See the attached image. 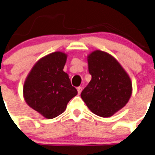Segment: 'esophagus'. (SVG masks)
Masks as SVG:
<instances>
[{"label": "esophagus", "instance_id": "obj_1", "mask_svg": "<svg viewBox=\"0 0 155 155\" xmlns=\"http://www.w3.org/2000/svg\"><path fill=\"white\" fill-rule=\"evenodd\" d=\"M82 87H77V91H78V94H80L81 92H82Z\"/></svg>", "mask_w": 155, "mask_h": 155}]
</instances>
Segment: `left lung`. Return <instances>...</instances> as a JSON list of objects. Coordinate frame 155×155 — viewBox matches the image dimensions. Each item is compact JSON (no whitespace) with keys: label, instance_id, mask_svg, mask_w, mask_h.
I'll use <instances>...</instances> for the list:
<instances>
[{"label":"left lung","instance_id":"obj_1","mask_svg":"<svg viewBox=\"0 0 155 155\" xmlns=\"http://www.w3.org/2000/svg\"><path fill=\"white\" fill-rule=\"evenodd\" d=\"M91 80L81 97L96 115L109 117L123 108L132 91L131 79L118 61L105 52L96 50L87 57Z\"/></svg>","mask_w":155,"mask_h":155}]
</instances>
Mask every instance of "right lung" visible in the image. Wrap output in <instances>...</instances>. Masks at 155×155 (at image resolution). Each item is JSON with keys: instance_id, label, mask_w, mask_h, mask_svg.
Returning a JSON list of instances; mask_svg holds the SVG:
<instances>
[{"instance_id": "1", "label": "right lung", "mask_w": 155, "mask_h": 155, "mask_svg": "<svg viewBox=\"0 0 155 155\" xmlns=\"http://www.w3.org/2000/svg\"><path fill=\"white\" fill-rule=\"evenodd\" d=\"M67 55L55 52L41 58L29 73L24 84L26 102L48 119L61 114L78 94L68 75L63 71Z\"/></svg>"}]
</instances>
